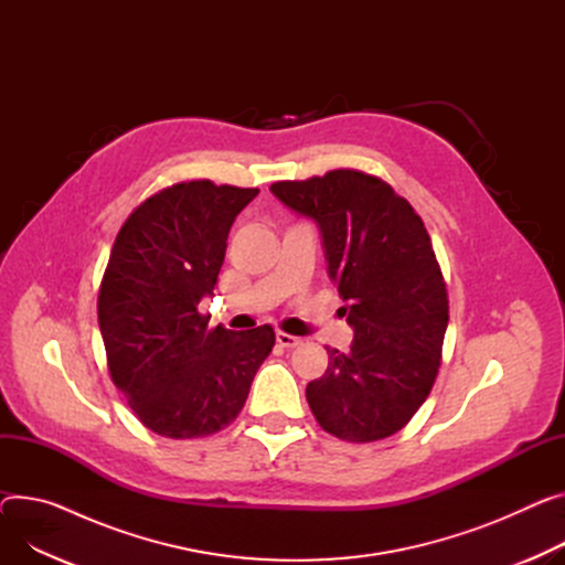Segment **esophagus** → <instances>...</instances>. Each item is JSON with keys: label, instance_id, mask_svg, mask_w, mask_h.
Listing matches in <instances>:
<instances>
[{"label": "esophagus", "instance_id": "obj_1", "mask_svg": "<svg viewBox=\"0 0 565 565\" xmlns=\"http://www.w3.org/2000/svg\"><path fill=\"white\" fill-rule=\"evenodd\" d=\"M276 341L282 345V349H296V345L300 343V337H294L287 332H276Z\"/></svg>", "mask_w": 565, "mask_h": 565}]
</instances>
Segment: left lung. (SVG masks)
<instances>
[{
    "label": "left lung",
    "mask_w": 565,
    "mask_h": 565,
    "mask_svg": "<svg viewBox=\"0 0 565 565\" xmlns=\"http://www.w3.org/2000/svg\"><path fill=\"white\" fill-rule=\"evenodd\" d=\"M271 194L321 233L328 276L353 328L349 353L306 388L319 425L353 444L403 429L431 392L448 294L429 235L392 185L353 169L274 183Z\"/></svg>",
    "instance_id": "left-lung-1"
}]
</instances>
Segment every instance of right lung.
Returning a JSON list of instances; mask_svg holds the SVG:
<instances>
[{
  "mask_svg": "<svg viewBox=\"0 0 565 565\" xmlns=\"http://www.w3.org/2000/svg\"><path fill=\"white\" fill-rule=\"evenodd\" d=\"M255 188L190 181L134 210L121 226L99 291L108 371L136 416L160 437L196 439L231 425L276 334L207 328L226 239Z\"/></svg>",
  "mask_w": 565,
  "mask_h": 565,
  "instance_id": "obj_1",
  "label": "right lung"
}]
</instances>
